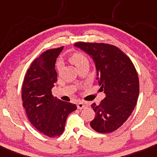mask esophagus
<instances>
[{
	"label": "esophagus",
	"mask_w": 157,
	"mask_h": 157,
	"mask_svg": "<svg viewBox=\"0 0 157 157\" xmlns=\"http://www.w3.org/2000/svg\"><path fill=\"white\" fill-rule=\"evenodd\" d=\"M77 109L81 110L87 107V105H86V104L83 102H80L78 104H77Z\"/></svg>",
	"instance_id": "1"
}]
</instances>
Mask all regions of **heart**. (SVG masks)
Returning <instances> with one entry per match:
<instances>
[{
    "label": "heart",
    "mask_w": 157,
    "mask_h": 157,
    "mask_svg": "<svg viewBox=\"0 0 157 157\" xmlns=\"http://www.w3.org/2000/svg\"><path fill=\"white\" fill-rule=\"evenodd\" d=\"M70 60L75 65V66L77 68H79L81 66H85V65H89V60L88 57L83 54L80 53V52H75L73 53L70 57ZM57 69L60 70L63 67V63L61 61H58L57 63Z\"/></svg>",
    "instance_id": "b5f03b06"
}]
</instances>
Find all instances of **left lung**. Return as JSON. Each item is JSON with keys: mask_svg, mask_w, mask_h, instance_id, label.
I'll use <instances>...</instances> for the list:
<instances>
[{"mask_svg": "<svg viewBox=\"0 0 157 157\" xmlns=\"http://www.w3.org/2000/svg\"><path fill=\"white\" fill-rule=\"evenodd\" d=\"M75 46L91 56L97 80L105 97L91 108L96 116L90 125L97 132L116 131L134 111L140 93L136 70L128 57L117 46L107 44L78 42Z\"/></svg>", "mask_w": 157, "mask_h": 157, "instance_id": "1", "label": "left lung"}]
</instances>
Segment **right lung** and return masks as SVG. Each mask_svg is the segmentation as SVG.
I'll list each match as a JSON object with an SVG mask.
<instances>
[{
	"label": "right lung",
	"instance_id": "right-lung-1",
	"mask_svg": "<svg viewBox=\"0 0 157 157\" xmlns=\"http://www.w3.org/2000/svg\"><path fill=\"white\" fill-rule=\"evenodd\" d=\"M63 48L47 50L36 58L27 70L22 86L23 106L29 120L49 137L63 134L68 114L77 109L75 104L61 101L52 94L57 80L56 60Z\"/></svg>",
	"mask_w": 157,
	"mask_h": 157
}]
</instances>
